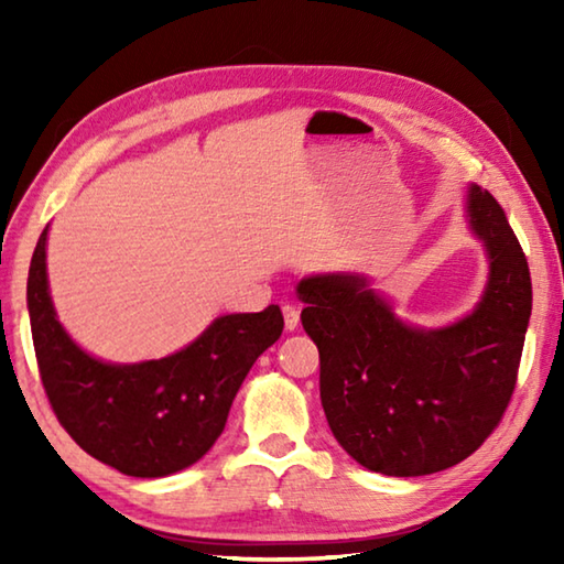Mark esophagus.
Instances as JSON below:
<instances>
[{
	"label": "esophagus",
	"mask_w": 564,
	"mask_h": 564,
	"mask_svg": "<svg viewBox=\"0 0 564 564\" xmlns=\"http://www.w3.org/2000/svg\"><path fill=\"white\" fill-rule=\"evenodd\" d=\"M283 318H285V330H295V328H299V323H301V311L295 308V305L285 303L283 305Z\"/></svg>",
	"instance_id": "obj_1"
}]
</instances>
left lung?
Listing matches in <instances>:
<instances>
[{
    "mask_svg": "<svg viewBox=\"0 0 564 564\" xmlns=\"http://www.w3.org/2000/svg\"><path fill=\"white\" fill-rule=\"evenodd\" d=\"M467 221L488 248L490 281L470 316L447 328L405 326L360 275L299 283L328 425L373 473L415 477L463 463L500 425L518 383L532 311L528 259L490 191L470 186Z\"/></svg>",
    "mask_w": 564,
    "mask_h": 564,
    "instance_id": "8db88e82",
    "label": "left lung"
}]
</instances>
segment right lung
I'll return each instance as SVG.
<instances>
[{
    "label": "right lung",
    "mask_w": 564,
    "mask_h": 564,
    "mask_svg": "<svg viewBox=\"0 0 564 564\" xmlns=\"http://www.w3.org/2000/svg\"><path fill=\"white\" fill-rule=\"evenodd\" d=\"M44 393L72 441L131 477H164L212 451L261 352L283 333V313H234L161 360L113 366L84 352L56 321L46 285V228L26 281Z\"/></svg>",
    "instance_id": "1"
}]
</instances>
